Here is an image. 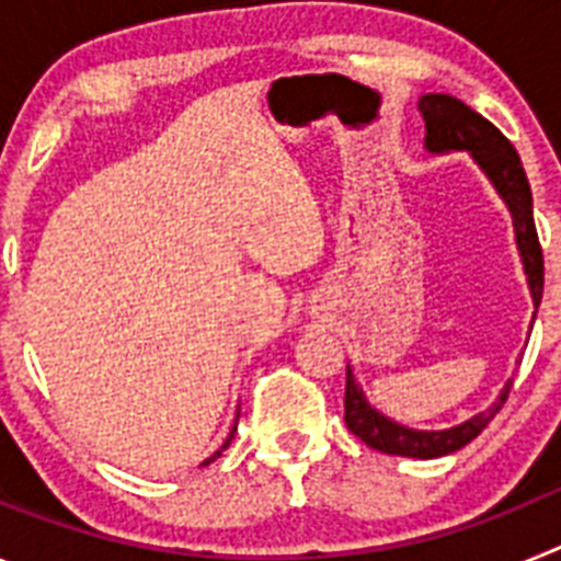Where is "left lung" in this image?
<instances>
[{
    "instance_id": "obj_1",
    "label": "left lung",
    "mask_w": 561,
    "mask_h": 561,
    "mask_svg": "<svg viewBox=\"0 0 561 561\" xmlns=\"http://www.w3.org/2000/svg\"><path fill=\"white\" fill-rule=\"evenodd\" d=\"M419 112L424 114L427 123V148L433 153L444 151H472L474 162L485 171V176L494 182L497 193L505 199L514 219V232H517V247L523 255L525 275H528V286H531L534 306L539 309L545 286V261L542 247H539L537 225H534V202H531V185L523 171L519 153L514 146L503 137L494 123H489L483 114L466 106L463 101L453 95H424L419 101ZM537 314V311H534ZM512 381L505 385L500 399L492 408L478 413L474 419L463 421L453 430H438V433H424V430L401 427L396 421L385 419L370 408L365 396H362L359 385L354 381V374L348 368V379H345V424L351 433L359 440H365L370 449H379L385 455H401V458H440L455 449L466 447L469 440L478 438L489 421L500 413V408L508 399Z\"/></svg>"
}]
</instances>
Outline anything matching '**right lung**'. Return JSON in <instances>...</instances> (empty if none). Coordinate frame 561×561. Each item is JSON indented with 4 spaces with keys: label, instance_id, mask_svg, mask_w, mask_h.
Returning a JSON list of instances; mask_svg holds the SVG:
<instances>
[{
    "label": "right lung",
    "instance_id": "right-lung-1",
    "mask_svg": "<svg viewBox=\"0 0 561 561\" xmlns=\"http://www.w3.org/2000/svg\"><path fill=\"white\" fill-rule=\"evenodd\" d=\"M232 433H236V430H232ZM232 433H230V438H227V440H225V447H221V449H227V444H230V440H232ZM221 449H219V453H216V455H213V458H219V455H221ZM213 458H207V460H205V463H210V460H213Z\"/></svg>",
    "mask_w": 561,
    "mask_h": 561
}]
</instances>
